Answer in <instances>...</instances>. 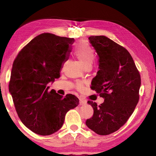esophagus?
Returning <instances> with one entry per match:
<instances>
[{
	"mask_svg": "<svg viewBox=\"0 0 156 156\" xmlns=\"http://www.w3.org/2000/svg\"><path fill=\"white\" fill-rule=\"evenodd\" d=\"M79 103H80V105H81V106H84V105H85L87 104V102L83 99H80Z\"/></svg>",
	"mask_w": 156,
	"mask_h": 156,
	"instance_id": "1",
	"label": "esophagus"
}]
</instances>
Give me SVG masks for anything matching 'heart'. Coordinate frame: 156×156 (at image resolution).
Here are the masks:
<instances>
[{
  "label": "heart",
  "instance_id": "heart-1",
  "mask_svg": "<svg viewBox=\"0 0 156 156\" xmlns=\"http://www.w3.org/2000/svg\"><path fill=\"white\" fill-rule=\"evenodd\" d=\"M74 55L84 66V67L91 66L96 57L94 50L85 41H80L76 44ZM80 87V84H78V88Z\"/></svg>",
  "mask_w": 156,
  "mask_h": 156
}]
</instances>
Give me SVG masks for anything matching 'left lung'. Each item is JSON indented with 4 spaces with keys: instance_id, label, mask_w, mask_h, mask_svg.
<instances>
[{
    "instance_id": "obj_1",
    "label": "left lung",
    "mask_w": 156,
    "mask_h": 156,
    "mask_svg": "<svg viewBox=\"0 0 156 156\" xmlns=\"http://www.w3.org/2000/svg\"><path fill=\"white\" fill-rule=\"evenodd\" d=\"M98 56V68L91 88L104 98L98 105L87 102L94 115L86 125L98 135L118 131L133 113L139 100L141 79L131 54L125 47L105 36L89 37Z\"/></svg>"
}]
</instances>
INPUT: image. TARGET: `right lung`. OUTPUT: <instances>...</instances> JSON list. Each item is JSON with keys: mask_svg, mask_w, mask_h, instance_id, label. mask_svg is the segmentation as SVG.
I'll return each instance as SVG.
<instances>
[{"mask_svg": "<svg viewBox=\"0 0 156 156\" xmlns=\"http://www.w3.org/2000/svg\"><path fill=\"white\" fill-rule=\"evenodd\" d=\"M73 42V38L41 34L21 49L13 63L9 90L16 110L24 125L38 135L58 131L67 112L79 104L74 95L63 97L54 89L49 91L47 86L60 77Z\"/></svg>", "mask_w": 156, "mask_h": 156, "instance_id": "right-lung-1", "label": "right lung"}]
</instances>
